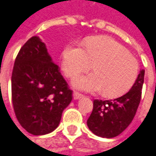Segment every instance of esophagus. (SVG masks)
I'll return each mask as SVG.
<instances>
[{
    "instance_id": "1",
    "label": "esophagus",
    "mask_w": 156,
    "mask_h": 156,
    "mask_svg": "<svg viewBox=\"0 0 156 156\" xmlns=\"http://www.w3.org/2000/svg\"><path fill=\"white\" fill-rule=\"evenodd\" d=\"M81 97H83V94H80L78 91H74V93H73V98L75 100H78V99L81 98Z\"/></svg>"
}]
</instances>
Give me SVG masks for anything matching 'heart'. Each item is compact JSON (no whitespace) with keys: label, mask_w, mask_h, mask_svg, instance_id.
<instances>
[{"label":"heart","mask_w":156,"mask_h":156,"mask_svg":"<svg viewBox=\"0 0 156 156\" xmlns=\"http://www.w3.org/2000/svg\"><path fill=\"white\" fill-rule=\"evenodd\" d=\"M85 49L69 44L62 51V70L67 78H75L91 69L94 72L77 78L75 86L87 91H99L113 98L127 93L137 78V60L125 46L112 37L91 36L84 41Z\"/></svg>","instance_id":"1"}]
</instances>
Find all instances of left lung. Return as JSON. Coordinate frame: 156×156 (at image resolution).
I'll return each mask as SVG.
<instances>
[{
  "label": "left lung",
  "instance_id": "1",
  "mask_svg": "<svg viewBox=\"0 0 156 156\" xmlns=\"http://www.w3.org/2000/svg\"><path fill=\"white\" fill-rule=\"evenodd\" d=\"M145 70H141L131 89L113 100H94L93 111L87 121L89 129L98 136L112 138L123 132L134 119L138 108Z\"/></svg>",
  "mask_w": 156,
  "mask_h": 156
}]
</instances>
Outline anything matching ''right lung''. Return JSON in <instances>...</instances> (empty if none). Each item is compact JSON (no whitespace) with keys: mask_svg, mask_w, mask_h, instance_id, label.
I'll use <instances>...</instances> for the list:
<instances>
[{"mask_svg":"<svg viewBox=\"0 0 156 156\" xmlns=\"http://www.w3.org/2000/svg\"><path fill=\"white\" fill-rule=\"evenodd\" d=\"M11 100L16 118L32 135H45L59 125L72 90L46 47L33 36L22 46L11 74Z\"/></svg>","mask_w":156,"mask_h":156,"instance_id":"obj_1","label":"right lung"}]
</instances>
